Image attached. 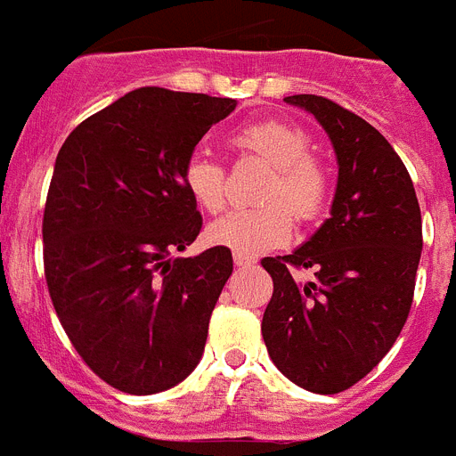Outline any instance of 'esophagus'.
<instances>
[{"instance_id":"esophagus-1","label":"esophagus","mask_w":456,"mask_h":456,"mask_svg":"<svg viewBox=\"0 0 456 456\" xmlns=\"http://www.w3.org/2000/svg\"><path fill=\"white\" fill-rule=\"evenodd\" d=\"M232 263H235L237 267H253V265H256V257L247 256V253L235 251L232 253Z\"/></svg>"}]
</instances>
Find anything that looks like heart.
Returning <instances> with one entry per match:
<instances>
[{
	"label": "heart",
	"mask_w": 456,
	"mask_h": 456,
	"mask_svg": "<svg viewBox=\"0 0 456 456\" xmlns=\"http://www.w3.org/2000/svg\"><path fill=\"white\" fill-rule=\"evenodd\" d=\"M232 146L244 155H256L273 167L260 191L265 205L232 209L209 225V240L240 253H263L281 247L292 235L297 221L315 219L326 203L329 180L310 157L313 146L301 130L281 120H263L241 127ZM184 187L209 215L221 212L228 200L225 171L205 152H193L184 164Z\"/></svg>",
	"instance_id": "heart-1"
}]
</instances>
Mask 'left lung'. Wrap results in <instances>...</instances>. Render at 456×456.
Listing matches in <instances>:
<instances>
[{
    "instance_id": "obj_1",
    "label": "left lung",
    "mask_w": 456,
    "mask_h": 456,
    "mask_svg": "<svg viewBox=\"0 0 456 456\" xmlns=\"http://www.w3.org/2000/svg\"><path fill=\"white\" fill-rule=\"evenodd\" d=\"M285 102L331 139V216L289 256L265 257L273 294L263 317L269 358L310 393L347 390L388 354L409 317L422 251L420 205L397 152L368 120L320 95ZM313 268L301 284L291 267Z\"/></svg>"
}]
</instances>
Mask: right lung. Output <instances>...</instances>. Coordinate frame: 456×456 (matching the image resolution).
<instances>
[{"label": "right lung", "instance_id": "1", "mask_svg": "<svg viewBox=\"0 0 456 456\" xmlns=\"http://www.w3.org/2000/svg\"><path fill=\"white\" fill-rule=\"evenodd\" d=\"M237 100L143 86L70 132L43 216L52 304L88 368L130 395L173 388L199 365L231 248L191 257L199 209L184 164Z\"/></svg>", "mask_w": 456, "mask_h": 456}]
</instances>
